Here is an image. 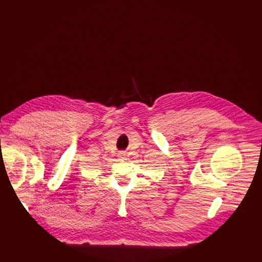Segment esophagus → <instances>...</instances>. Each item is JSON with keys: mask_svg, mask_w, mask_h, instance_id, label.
I'll return each instance as SVG.
<instances>
[{"mask_svg": "<svg viewBox=\"0 0 262 262\" xmlns=\"http://www.w3.org/2000/svg\"><path fill=\"white\" fill-rule=\"evenodd\" d=\"M118 157H119L120 159H123V160H125V157H126V152H125V151H119V154H118Z\"/></svg>", "mask_w": 262, "mask_h": 262, "instance_id": "obj_1", "label": "esophagus"}]
</instances>
